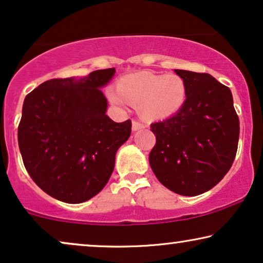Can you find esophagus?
Segmentation results:
<instances>
[{"mask_svg":"<svg viewBox=\"0 0 263 263\" xmlns=\"http://www.w3.org/2000/svg\"><path fill=\"white\" fill-rule=\"evenodd\" d=\"M142 128H145V125H143L141 122H139V121H133V124H132V129L134 132H136V130H140V129H142Z\"/></svg>","mask_w":263,"mask_h":263,"instance_id":"esophagus-1","label":"esophagus"}]
</instances>
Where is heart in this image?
<instances>
[{
  "instance_id": "heart-1",
  "label": "heart",
  "mask_w": 263,
  "mask_h": 263,
  "mask_svg": "<svg viewBox=\"0 0 263 263\" xmlns=\"http://www.w3.org/2000/svg\"><path fill=\"white\" fill-rule=\"evenodd\" d=\"M186 97L182 78L175 74H132L122 78L118 89L111 88L109 98L118 106L138 104L142 116L151 120L171 116L181 109Z\"/></svg>"
}]
</instances>
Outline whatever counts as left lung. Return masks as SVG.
<instances>
[{"instance_id":"obj_1","label":"left lung","mask_w":263,"mask_h":263,"mask_svg":"<svg viewBox=\"0 0 263 263\" xmlns=\"http://www.w3.org/2000/svg\"><path fill=\"white\" fill-rule=\"evenodd\" d=\"M186 99L174 116L151 124L157 142L149 165L161 184L183 196L217 185L231 168L239 120L229 87L207 73L175 69Z\"/></svg>"}]
</instances>
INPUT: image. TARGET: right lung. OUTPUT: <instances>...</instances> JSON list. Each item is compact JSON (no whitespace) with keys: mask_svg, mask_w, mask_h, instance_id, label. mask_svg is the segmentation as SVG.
I'll return each mask as SVG.
<instances>
[{"mask_svg":"<svg viewBox=\"0 0 263 263\" xmlns=\"http://www.w3.org/2000/svg\"><path fill=\"white\" fill-rule=\"evenodd\" d=\"M115 68L84 78L51 79L24 100L17 142L33 182L53 199L81 203L106 185L116 152L132 133V121L105 114L102 88Z\"/></svg>","mask_w":263,"mask_h":263,"instance_id":"obj_1","label":"right lung"}]
</instances>
